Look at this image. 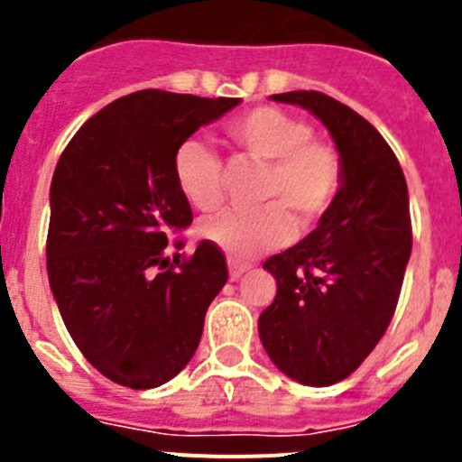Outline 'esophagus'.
<instances>
[{"instance_id":"1","label":"esophagus","mask_w":462,"mask_h":462,"mask_svg":"<svg viewBox=\"0 0 462 462\" xmlns=\"http://www.w3.org/2000/svg\"><path fill=\"white\" fill-rule=\"evenodd\" d=\"M245 271H250V263H243V261L228 259V277L231 280H238Z\"/></svg>"}]
</instances>
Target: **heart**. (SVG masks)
I'll list each match as a JSON object with an SVG mask.
<instances>
[{
	"label": "heart",
	"mask_w": 462,
	"mask_h": 462,
	"mask_svg": "<svg viewBox=\"0 0 462 462\" xmlns=\"http://www.w3.org/2000/svg\"><path fill=\"white\" fill-rule=\"evenodd\" d=\"M228 141L250 159L266 164L256 210H224L203 219V240L231 259H252L280 247L300 226L319 222L340 194L345 166L337 148L312 138V126L275 106H259L226 125ZM173 180L191 208L210 212L222 203V162L201 138H185L175 148Z\"/></svg>",
	"instance_id": "obj_1"
}]
</instances>
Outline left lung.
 Returning a JSON list of instances; mask_svg holds the SVG:
<instances>
[{"mask_svg":"<svg viewBox=\"0 0 462 462\" xmlns=\"http://www.w3.org/2000/svg\"><path fill=\"white\" fill-rule=\"evenodd\" d=\"M319 117L345 180L319 226L263 268L277 296L259 317L268 356L308 386L342 382L389 328L411 252L410 196L398 157L356 110L314 89L273 94Z\"/></svg>","mask_w":462,"mask_h":462,"instance_id":"obj_1","label":"left lung"}]
</instances>
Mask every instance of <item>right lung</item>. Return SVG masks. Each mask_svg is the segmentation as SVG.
<instances>
[{"instance_id": "right-lung-1", "label": "right lung", "mask_w": 462, "mask_h": 462, "mask_svg": "<svg viewBox=\"0 0 462 462\" xmlns=\"http://www.w3.org/2000/svg\"><path fill=\"white\" fill-rule=\"evenodd\" d=\"M238 104L126 94L89 117L57 162L46 240L52 296L83 356L126 389H154L185 368L226 284L224 252L208 240L191 256H166V236L191 224L171 162L199 126Z\"/></svg>"}]
</instances>
